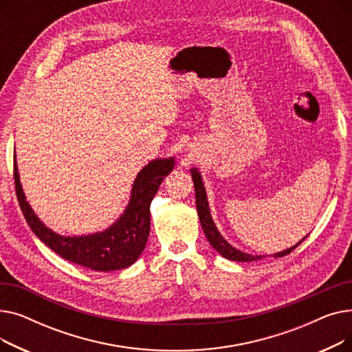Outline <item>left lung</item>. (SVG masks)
Segmentation results:
<instances>
[{
	"label": "left lung",
	"mask_w": 352,
	"mask_h": 352,
	"mask_svg": "<svg viewBox=\"0 0 352 352\" xmlns=\"http://www.w3.org/2000/svg\"><path fill=\"white\" fill-rule=\"evenodd\" d=\"M191 177H192L194 188H195V202H197V212H198V217H199V223H201L202 231H204V234L208 238V241L212 245V248L218 254H221L224 258H227V260L238 261V263H251V261H258V260H261V258H264V255H251V254H247V252L236 250L235 247H232L227 241V239L223 235L219 234L218 228L215 227L214 221H212L211 212H210L207 192H206L204 182H202V177H201L199 171L197 168H191ZM307 236H304L301 241H298L294 247H291L288 250H284L281 252H276L272 256L280 258V256L288 255L292 250L297 248Z\"/></svg>",
	"instance_id": "1"
}]
</instances>
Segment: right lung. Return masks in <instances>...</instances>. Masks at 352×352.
<instances>
[{
    "label": "right lung",
    "mask_w": 352,
    "mask_h": 352,
    "mask_svg": "<svg viewBox=\"0 0 352 352\" xmlns=\"http://www.w3.org/2000/svg\"><path fill=\"white\" fill-rule=\"evenodd\" d=\"M175 166L174 157L157 158L138 173L131 198L122 215L109 228L88 235L65 236L50 230L36 217L25 198L14 158L15 192L32 232L64 260L94 271H116L133 265L142 254L150 235V206L161 182Z\"/></svg>",
    "instance_id": "obj_1"
}]
</instances>
